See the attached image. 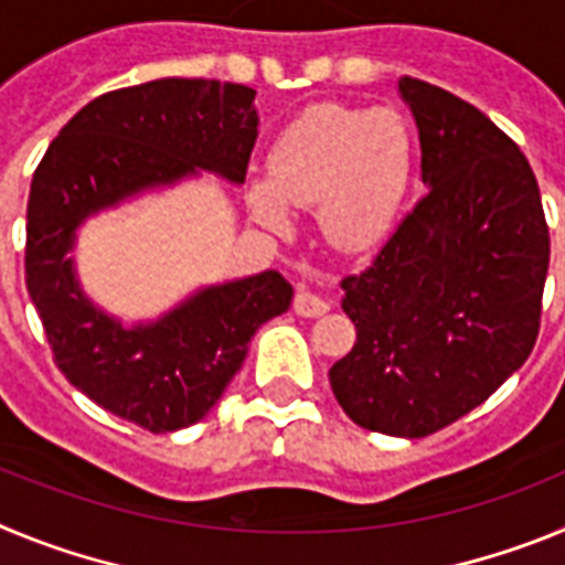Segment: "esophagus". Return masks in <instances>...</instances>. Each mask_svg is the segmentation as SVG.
Segmentation results:
<instances>
[{"label": "esophagus", "instance_id": "obj_1", "mask_svg": "<svg viewBox=\"0 0 565 565\" xmlns=\"http://www.w3.org/2000/svg\"><path fill=\"white\" fill-rule=\"evenodd\" d=\"M328 308L331 306H328L326 299L313 291H299L297 297H294V311H297L299 317H322Z\"/></svg>", "mask_w": 565, "mask_h": 565}]
</instances>
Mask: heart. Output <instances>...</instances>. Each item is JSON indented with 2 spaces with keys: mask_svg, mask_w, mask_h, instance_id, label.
<instances>
[{
  "mask_svg": "<svg viewBox=\"0 0 565 565\" xmlns=\"http://www.w3.org/2000/svg\"><path fill=\"white\" fill-rule=\"evenodd\" d=\"M413 132L396 109L317 104L277 135L268 183H254L257 223L286 232L288 209L317 206L322 234L337 248L373 246L396 217L413 178Z\"/></svg>",
  "mask_w": 565,
  "mask_h": 565,
  "instance_id": "heart-1",
  "label": "heart"
}]
</instances>
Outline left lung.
<instances>
[{
	"instance_id": "1",
	"label": "left lung",
	"mask_w": 565,
	"mask_h": 565,
	"mask_svg": "<svg viewBox=\"0 0 565 565\" xmlns=\"http://www.w3.org/2000/svg\"><path fill=\"white\" fill-rule=\"evenodd\" d=\"M398 89L430 189L371 266L342 279L356 342L328 379L359 427L424 438L487 402L535 348L548 226L535 172L503 129L422 78Z\"/></svg>"
}]
</instances>
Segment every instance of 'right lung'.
Here are the masks:
<instances>
[{"label":"right lung","mask_w":565,"mask_h":565,"mask_svg":"<svg viewBox=\"0 0 565 565\" xmlns=\"http://www.w3.org/2000/svg\"><path fill=\"white\" fill-rule=\"evenodd\" d=\"M257 89L214 78H158L78 109L33 172L24 282L58 371L87 398L149 433L201 422L243 367L263 322L288 311L277 271L194 294L152 326L121 328L73 277L89 214L198 169L243 183L257 141Z\"/></svg>","instance_id":"add662e5"}]
</instances>
